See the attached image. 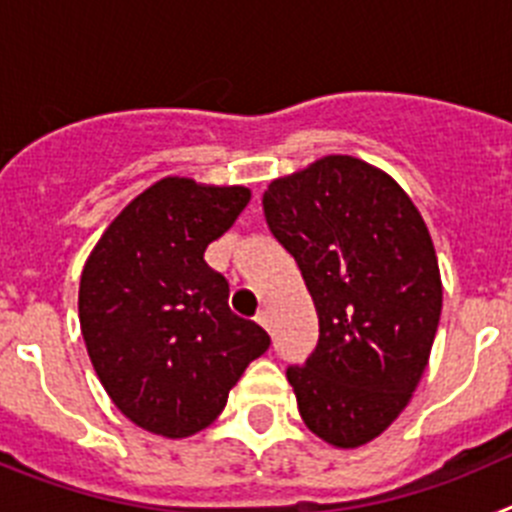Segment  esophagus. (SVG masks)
Segmentation results:
<instances>
[{
  "instance_id": "34e87169",
  "label": "esophagus",
  "mask_w": 512,
  "mask_h": 512,
  "mask_svg": "<svg viewBox=\"0 0 512 512\" xmlns=\"http://www.w3.org/2000/svg\"><path fill=\"white\" fill-rule=\"evenodd\" d=\"M256 323L261 325V328H266V330H271V315L266 310H261L259 315H256Z\"/></svg>"
}]
</instances>
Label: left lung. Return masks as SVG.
<instances>
[{
  "mask_svg": "<svg viewBox=\"0 0 512 512\" xmlns=\"http://www.w3.org/2000/svg\"><path fill=\"white\" fill-rule=\"evenodd\" d=\"M269 230L295 256L318 312V346L287 379L302 420L336 449L395 423L423 377L441 271L405 189L354 156H323L264 192Z\"/></svg>",
  "mask_w": 512,
  "mask_h": 512,
  "instance_id": "left-lung-1",
  "label": "left lung"
}]
</instances>
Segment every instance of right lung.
Returning <instances> with one entry per match:
<instances>
[{"label":"right lung","mask_w":512,"mask_h":512,"mask_svg":"<svg viewBox=\"0 0 512 512\" xmlns=\"http://www.w3.org/2000/svg\"><path fill=\"white\" fill-rule=\"evenodd\" d=\"M251 200L246 187L166 176L104 230L79 284L89 359L115 408L164 438L200 433L269 336L228 307L205 251Z\"/></svg>","instance_id":"add662e5"}]
</instances>
